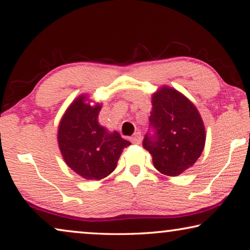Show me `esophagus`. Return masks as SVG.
Masks as SVG:
<instances>
[{
    "instance_id": "esophagus-1",
    "label": "esophagus",
    "mask_w": 250,
    "mask_h": 250,
    "mask_svg": "<svg viewBox=\"0 0 250 250\" xmlns=\"http://www.w3.org/2000/svg\"><path fill=\"white\" fill-rule=\"evenodd\" d=\"M141 140H142V136L140 132H136L131 138H130V141H131L132 144H136V145H139Z\"/></svg>"
}]
</instances>
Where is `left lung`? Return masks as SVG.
Listing matches in <instances>:
<instances>
[{
  "mask_svg": "<svg viewBox=\"0 0 250 250\" xmlns=\"http://www.w3.org/2000/svg\"><path fill=\"white\" fill-rule=\"evenodd\" d=\"M149 122L142 146L157 170L178 176L198 160L205 146V126L196 106L185 96L171 88L160 89L152 97Z\"/></svg>",
  "mask_w": 250,
  "mask_h": 250,
  "instance_id": "left-lung-1",
  "label": "left lung"
}]
</instances>
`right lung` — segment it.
<instances>
[{
    "label": "right lung",
    "instance_id": "1",
    "mask_svg": "<svg viewBox=\"0 0 250 250\" xmlns=\"http://www.w3.org/2000/svg\"><path fill=\"white\" fill-rule=\"evenodd\" d=\"M80 97L71 104L59 125L58 141L69 167L88 180H100L117 167L124 149L130 146L117 131L99 125L101 106L85 104Z\"/></svg>",
    "mask_w": 250,
    "mask_h": 250
}]
</instances>
